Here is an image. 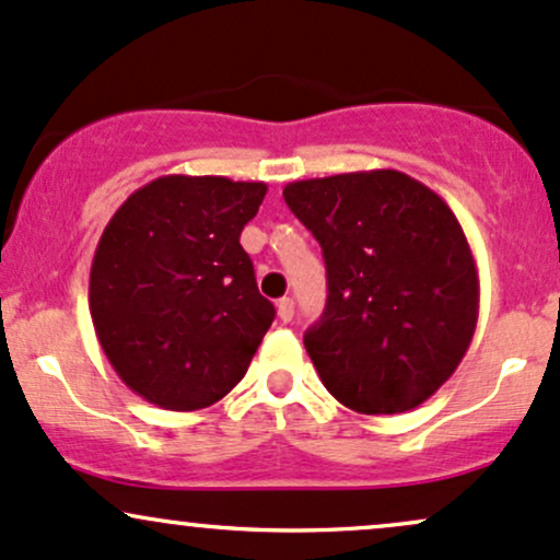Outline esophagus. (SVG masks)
<instances>
[{
  "instance_id": "obj_1",
  "label": "esophagus",
  "mask_w": 560,
  "mask_h": 560,
  "mask_svg": "<svg viewBox=\"0 0 560 560\" xmlns=\"http://www.w3.org/2000/svg\"><path fill=\"white\" fill-rule=\"evenodd\" d=\"M278 317L282 323H291L293 319V299H280L278 301Z\"/></svg>"
}]
</instances>
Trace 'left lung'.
Wrapping results in <instances>:
<instances>
[{
  "label": "left lung",
  "instance_id": "obj_1",
  "mask_svg": "<svg viewBox=\"0 0 560 560\" xmlns=\"http://www.w3.org/2000/svg\"><path fill=\"white\" fill-rule=\"evenodd\" d=\"M282 198L328 269V304L304 336L319 381L362 416L423 405L479 319V269L455 213L397 168L291 182Z\"/></svg>",
  "mask_w": 560,
  "mask_h": 560
}]
</instances>
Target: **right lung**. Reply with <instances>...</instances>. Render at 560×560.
Returning <instances> with one entry per match:
<instances>
[{
    "mask_svg": "<svg viewBox=\"0 0 560 560\" xmlns=\"http://www.w3.org/2000/svg\"><path fill=\"white\" fill-rule=\"evenodd\" d=\"M264 182L168 174L135 190L103 230L90 312L113 370L163 410H203L246 375L275 306L241 232Z\"/></svg>",
    "mask_w": 560,
    "mask_h": 560,
    "instance_id": "1",
    "label": "right lung"
}]
</instances>
